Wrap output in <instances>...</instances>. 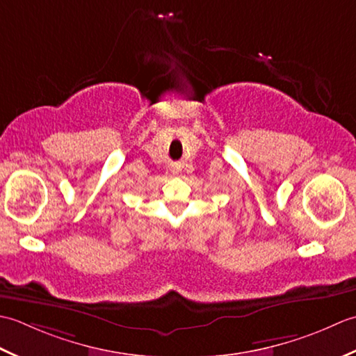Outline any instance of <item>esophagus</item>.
<instances>
[{
    "label": "esophagus",
    "instance_id": "34e87169",
    "mask_svg": "<svg viewBox=\"0 0 356 356\" xmlns=\"http://www.w3.org/2000/svg\"><path fill=\"white\" fill-rule=\"evenodd\" d=\"M172 172H173V173H175V175H178V173L181 172V168H179V165H178V164H175V165H173V169H172Z\"/></svg>",
    "mask_w": 356,
    "mask_h": 356
}]
</instances>
